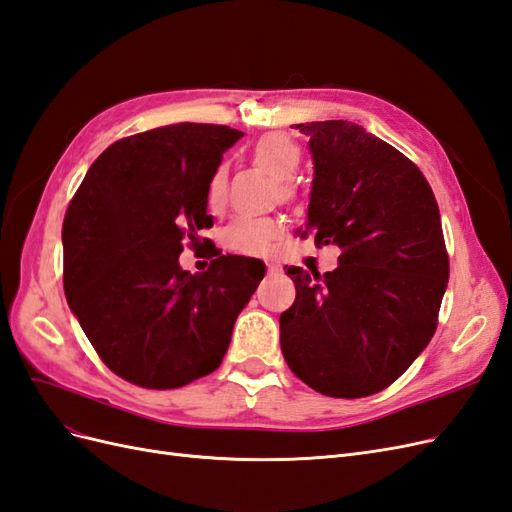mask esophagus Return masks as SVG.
<instances>
[{
  "instance_id": "34e87169",
  "label": "esophagus",
  "mask_w": 512,
  "mask_h": 512,
  "mask_svg": "<svg viewBox=\"0 0 512 512\" xmlns=\"http://www.w3.org/2000/svg\"><path fill=\"white\" fill-rule=\"evenodd\" d=\"M267 271L269 273H282L284 271L282 262L280 260H267Z\"/></svg>"
}]
</instances>
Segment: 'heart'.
Returning <instances> with one entry per match:
<instances>
[{
    "instance_id": "obj_1",
    "label": "heart",
    "mask_w": 512,
    "mask_h": 512,
    "mask_svg": "<svg viewBox=\"0 0 512 512\" xmlns=\"http://www.w3.org/2000/svg\"><path fill=\"white\" fill-rule=\"evenodd\" d=\"M254 162L267 170L277 181L282 198L292 196L294 170L301 162V149L284 134H267L254 145ZM226 194V166L218 164L207 183V203L211 207H220ZM280 235V224L271 218H252V215H237L222 230V243L228 250L237 254H262L269 250L271 241Z\"/></svg>"
}]
</instances>
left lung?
Listing matches in <instances>:
<instances>
[{"instance_id":"8db88e82","label":"left lung","mask_w":512,"mask_h":512,"mask_svg":"<svg viewBox=\"0 0 512 512\" xmlns=\"http://www.w3.org/2000/svg\"><path fill=\"white\" fill-rule=\"evenodd\" d=\"M314 162L303 239L342 247L335 271L284 267L297 299L280 316L292 374L329 397L393 384L431 342L448 284L440 209L404 153L359 123H297Z\"/></svg>"}]
</instances>
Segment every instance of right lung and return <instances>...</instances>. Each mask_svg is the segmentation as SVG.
Masks as SVG:
<instances>
[{
  "label": "right lung",
  "instance_id": "obj_1",
  "mask_svg": "<svg viewBox=\"0 0 512 512\" xmlns=\"http://www.w3.org/2000/svg\"><path fill=\"white\" fill-rule=\"evenodd\" d=\"M243 132L175 123L113 143L66 211L64 288L91 346L117 376L179 389L218 369L241 309L265 277L256 258L218 256L203 275L179 265L196 245L207 183Z\"/></svg>",
  "mask_w": 512,
  "mask_h": 512
}]
</instances>
